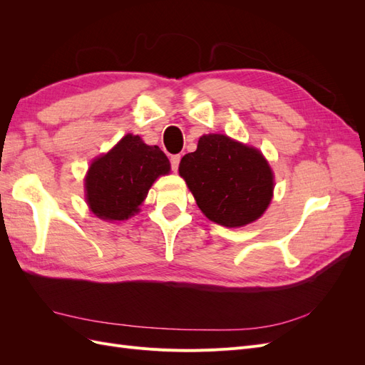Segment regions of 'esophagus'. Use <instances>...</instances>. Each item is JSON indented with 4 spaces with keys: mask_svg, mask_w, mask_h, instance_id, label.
<instances>
[{
    "mask_svg": "<svg viewBox=\"0 0 365 365\" xmlns=\"http://www.w3.org/2000/svg\"><path fill=\"white\" fill-rule=\"evenodd\" d=\"M180 161H181V157H180V155H172V157H170V165H172V170H173V172H178Z\"/></svg>",
    "mask_w": 365,
    "mask_h": 365,
    "instance_id": "1",
    "label": "esophagus"
}]
</instances>
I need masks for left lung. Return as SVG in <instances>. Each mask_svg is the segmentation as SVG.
Masks as SVG:
<instances>
[{"label":"left lung","mask_w":365,"mask_h":365,"mask_svg":"<svg viewBox=\"0 0 365 365\" xmlns=\"http://www.w3.org/2000/svg\"><path fill=\"white\" fill-rule=\"evenodd\" d=\"M197 207L213 222L242 227L269 205L274 180L262 153L222 134L204 135L180 163Z\"/></svg>","instance_id":"left-lung-1"}]
</instances>
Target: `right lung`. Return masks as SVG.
<instances>
[{
	"label": "right lung",
	"instance_id": "right-lung-1",
	"mask_svg": "<svg viewBox=\"0 0 365 365\" xmlns=\"http://www.w3.org/2000/svg\"><path fill=\"white\" fill-rule=\"evenodd\" d=\"M169 170L170 163L158 146L128 134L91 164L85 180L88 205L102 219H128L137 213L153 181Z\"/></svg>",
	"mask_w": 365,
	"mask_h": 365
}]
</instances>
